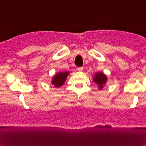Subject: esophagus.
<instances>
[{"instance_id": "34e87169", "label": "esophagus", "mask_w": 146, "mask_h": 146, "mask_svg": "<svg viewBox=\"0 0 146 146\" xmlns=\"http://www.w3.org/2000/svg\"><path fill=\"white\" fill-rule=\"evenodd\" d=\"M77 70L79 72H82V70H83V67H77Z\"/></svg>"}]
</instances>
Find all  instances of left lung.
<instances>
[{
    "mask_svg": "<svg viewBox=\"0 0 146 146\" xmlns=\"http://www.w3.org/2000/svg\"><path fill=\"white\" fill-rule=\"evenodd\" d=\"M107 81H108V79H107L106 75L103 72H97L94 75V82L98 86L99 89H103Z\"/></svg>",
    "mask_w": 146,
    "mask_h": 146,
    "instance_id": "left-lung-1",
    "label": "left lung"
}]
</instances>
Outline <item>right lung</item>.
Wrapping results in <instances>:
<instances>
[{
  "mask_svg": "<svg viewBox=\"0 0 146 146\" xmlns=\"http://www.w3.org/2000/svg\"><path fill=\"white\" fill-rule=\"evenodd\" d=\"M69 73H70V72H58L56 74H55V76L52 77L51 83H52V85L55 86V87L59 88L60 86H61L64 84Z\"/></svg>",
  "mask_w": 146,
  "mask_h": 146,
  "instance_id": "right-lung-1",
  "label": "right lung"
}]
</instances>
